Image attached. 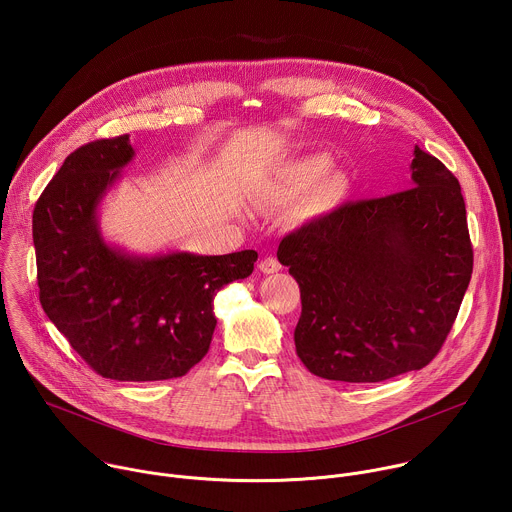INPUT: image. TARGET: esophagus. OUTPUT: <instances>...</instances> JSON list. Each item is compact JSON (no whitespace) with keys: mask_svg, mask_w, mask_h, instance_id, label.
Returning <instances> with one entry per match:
<instances>
[{"mask_svg":"<svg viewBox=\"0 0 512 512\" xmlns=\"http://www.w3.org/2000/svg\"><path fill=\"white\" fill-rule=\"evenodd\" d=\"M281 269V263L275 259V257H263L261 261H259V271L261 273H277Z\"/></svg>","mask_w":512,"mask_h":512,"instance_id":"1","label":"esophagus"}]
</instances>
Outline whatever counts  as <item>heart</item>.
I'll return each instance as SVG.
<instances>
[{
	"instance_id": "obj_1",
	"label": "heart",
	"mask_w": 512,
	"mask_h": 512,
	"mask_svg": "<svg viewBox=\"0 0 512 512\" xmlns=\"http://www.w3.org/2000/svg\"><path fill=\"white\" fill-rule=\"evenodd\" d=\"M332 170V160L322 154L306 156L285 166L279 176L273 180L267 196L271 202H291L316 185L317 188L308 196L304 212L308 216L324 214L336 208L348 194V180L344 174Z\"/></svg>"
}]
</instances>
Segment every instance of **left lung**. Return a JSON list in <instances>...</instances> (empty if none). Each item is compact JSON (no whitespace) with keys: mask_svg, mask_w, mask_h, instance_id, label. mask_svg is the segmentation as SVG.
<instances>
[{"mask_svg":"<svg viewBox=\"0 0 512 512\" xmlns=\"http://www.w3.org/2000/svg\"><path fill=\"white\" fill-rule=\"evenodd\" d=\"M411 188L312 218L277 259L300 283L294 340L310 373L379 383L419 371L446 342L474 253L458 178L415 145Z\"/></svg>","mask_w":512,"mask_h":512,"instance_id":"1","label":"left lung"}]
</instances>
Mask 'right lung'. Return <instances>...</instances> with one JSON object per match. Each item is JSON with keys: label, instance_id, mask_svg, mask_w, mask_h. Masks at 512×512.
<instances>
[{"label": "right lung", "instance_id": "1", "mask_svg": "<svg viewBox=\"0 0 512 512\" xmlns=\"http://www.w3.org/2000/svg\"><path fill=\"white\" fill-rule=\"evenodd\" d=\"M129 135L72 152L32 214L40 304L89 367L113 381L186 375L210 348L214 296L257 251L135 257L101 237L97 206L133 158Z\"/></svg>", "mask_w": 512, "mask_h": 512}]
</instances>
